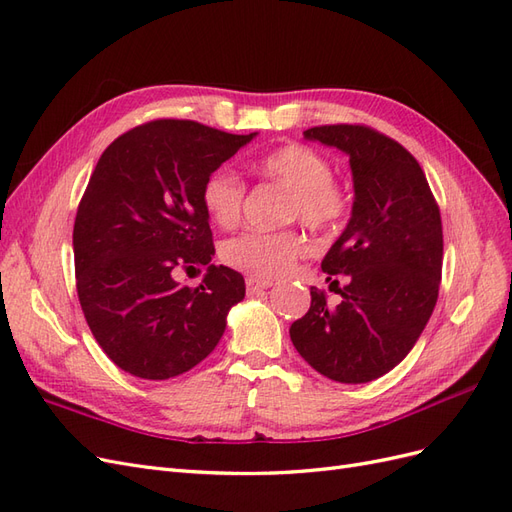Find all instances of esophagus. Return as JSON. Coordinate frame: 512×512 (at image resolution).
Returning <instances> with one entry per match:
<instances>
[{"label":"esophagus","mask_w":512,"mask_h":512,"mask_svg":"<svg viewBox=\"0 0 512 512\" xmlns=\"http://www.w3.org/2000/svg\"><path fill=\"white\" fill-rule=\"evenodd\" d=\"M245 284H247V292H250V294L260 292V290H265V288H271V286H273L271 280H258V277H247Z\"/></svg>","instance_id":"34e87169"}]
</instances>
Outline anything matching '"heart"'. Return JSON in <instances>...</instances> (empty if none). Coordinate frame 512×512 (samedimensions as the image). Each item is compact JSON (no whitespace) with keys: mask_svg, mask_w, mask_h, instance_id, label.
<instances>
[{"mask_svg":"<svg viewBox=\"0 0 512 512\" xmlns=\"http://www.w3.org/2000/svg\"><path fill=\"white\" fill-rule=\"evenodd\" d=\"M256 173L288 190L282 211L286 222L301 220L316 230H329L346 218L348 194L333 179V162L320 151L301 143L284 145L267 153L256 164ZM200 200L215 224L232 228L241 220L245 183L230 168H218L205 179ZM305 250L307 239L299 228L252 230L224 241L220 256L232 269L269 280L284 273Z\"/></svg>","mask_w":512,"mask_h":512,"instance_id":"heart-1","label":"heart"}]
</instances>
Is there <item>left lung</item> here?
Segmentation results:
<instances>
[{"mask_svg": "<svg viewBox=\"0 0 512 512\" xmlns=\"http://www.w3.org/2000/svg\"><path fill=\"white\" fill-rule=\"evenodd\" d=\"M303 136L348 153L354 205L342 237L322 260L327 280L348 277L337 290L342 303L329 307L312 286V305L292 322L290 339L322 376L371 382L406 359L436 307L444 250L440 209L421 164L382 132L337 123Z\"/></svg>", "mask_w": 512, "mask_h": 512, "instance_id": "obj_1", "label": "left lung"}]
</instances>
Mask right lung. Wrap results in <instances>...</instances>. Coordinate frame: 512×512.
<instances>
[{
    "instance_id": "right-lung-1",
    "label": "right lung",
    "mask_w": 512,
    "mask_h": 512,
    "mask_svg": "<svg viewBox=\"0 0 512 512\" xmlns=\"http://www.w3.org/2000/svg\"><path fill=\"white\" fill-rule=\"evenodd\" d=\"M188 119H156L104 149L72 232L76 292L96 342L117 367L168 380L213 352L243 275L210 265L204 284L174 273L215 254L200 200L205 179L252 141Z\"/></svg>"
}]
</instances>
